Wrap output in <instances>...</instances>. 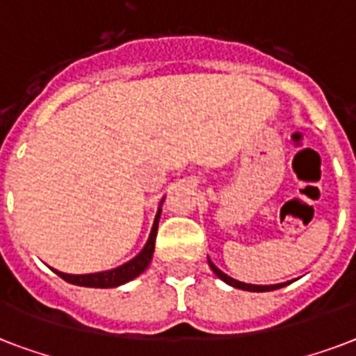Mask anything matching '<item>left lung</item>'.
<instances>
[{
    "instance_id": "obj_1",
    "label": "left lung",
    "mask_w": 356,
    "mask_h": 356,
    "mask_svg": "<svg viewBox=\"0 0 356 356\" xmlns=\"http://www.w3.org/2000/svg\"><path fill=\"white\" fill-rule=\"evenodd\" d=\"M208 264L211 267V271L216 273L217 277L221 278L222 282H227L228 286H232V288H238V290H245V291H273L278 290V288H284V286H288L290 282H282V284H269V286H261V284H247V282H239L236 278L228 277L227 273H222L219 267L213 264V261L208 258Z\"/></svg>"
}]
</instances>
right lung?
<instances>
[{
	"label": "right lung",
	"mask_w": 356,
	"mask_h": 356,
	"mask_svg": "<svg viewBox=\"0 0 356 356\" xmlns=\"http://www.w3.org/2000/svg\"><path fill=\"white\" fill-rule=\"evenodd\" d=\"M165 198H161L159 202L158 213L154 217L152 230H150V236H148L147 243L140 249V252L137 256H134L131 260L122 264V266L113 267V269H107V271H98V273H87V275H70V273L57 271L51 267V271L57 273L63 280L70 284H76V286H85V288H117V286H122V284L134 280L145 271L150 261H152L154 256V247H156V236H158V225H159V216H161V204H163Z\"/></svg>",
	"instance_id": "obj_1"
}]
</instances>
